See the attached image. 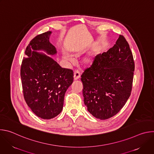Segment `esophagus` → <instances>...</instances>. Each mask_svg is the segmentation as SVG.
Listing matches in <instances>:
<instances>
[{
	"label": "esophagus",
	"instance_id": "esophagus-1",
	"mask_svg": "<svg viewBox=\"0 0 154 154\" xmlns=\"http://www.w3.org/2000/svg\"><path fill=\"white\" fill-rule=\"evenodd\" d=\"M80 77V73L79 71H76L74 72V80H77L78 79H79Z\"/></svg>",
	"mask_w": 154,
	"mask_h": 154
}]
</instances>
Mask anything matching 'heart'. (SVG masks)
<instances>
[{
  "label": "heart",
  "mask_w": 154,
  "mask_h": 154,
  "mask_svg": "<svg viewBox=\"0 0 154 154\" xmlns=\"http://www.w3.org/2000/svg\"><path fill=\"white\" fill-rule=\"evenodd\" d=\"M82 52V49L80 47H75L71 49V52L73 54H79V53H81ZM95 57H96V54L94 52H91L89 54H88L83 58V64L86 66H91L94 63ZM63 58L65 61H72L71 56L67 53H64L63 54Z\"/></svg>",
  "instance_id": "obj_1"
}]
</instances>
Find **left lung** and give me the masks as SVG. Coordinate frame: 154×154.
Segmentation results:
<instances>
[{
  "label": "left lung",
  "mask_w": 154,
  "mask_h": 154,
  "mask_svg": "<svg viewBox=\"0 0 154 154\" xmlns=\"http://www.w3.org/2000/svg\"><path fill=\"white\" fill-rule=\"evenodd\" d=\"M134 70L128 44L119 35L114 46L97 55L81 76L88 111L101 120L116 115L130 96Z\"/></svg>",
  "instance_id": "8db88e82"
}]
</instances>
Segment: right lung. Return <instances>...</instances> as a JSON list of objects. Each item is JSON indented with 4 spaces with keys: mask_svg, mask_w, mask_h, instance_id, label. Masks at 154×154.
Returning <instances> with one entry per match:
<instances>
[{
    "mask_svg": "<svg viewBox=\"0 0 154 154\" xmlns=\"http://www.w3.org/2000/svg\"><path fill=\"white\" fill-rule=\"evenodd\" d=\"M51 34V31L45 32L30 42L20 68L24 99L33 113L44 119H52L61 112L65 93L74 79L71 69L62 68L49 56L57 53L49 41Z\"/></svg>",
    "mask_w": 154,
    "mask_h": 154,
    "instance_id": "1",
    "label": "right lung"
}]
</instances>
